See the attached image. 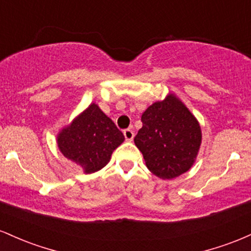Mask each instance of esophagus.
<instances>
[{
    "label": "esophagus",
    "mask_w": 251,
    "mask_h": 251,
    "mask_svg": "<svg viewBox=\"0 0 251 251\" xmlns=\"http://www.w3.org/2000/svg\"><path fill=\"white\" fill-rule=\"evenodd\" d=\"M124 137H125V139L127 140V142H132V140H133V138H134L133 131H132V129H129V128L125 129V131H124Z\"/></svg>",
    "instance_id": "obj_1"
}]
</instances>
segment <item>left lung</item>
<instances>
[{"mask_svg":"<svg viewBox=\"0 0 251 251\" xmlns=\"http://www.w3.org/2000/svg\"><path fill=\"white\" fill-rule=\"evenodd\" d=\"M142 122L134 144L152 174L172 179L192 168L201 149V129L179 98L170 92L146 108Z\"/></svg>","mask_w":251,"mask_h":251,"instance_id":"obj_1","label":"left lung"}]
</instances>
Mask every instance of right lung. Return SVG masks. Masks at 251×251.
<instances>
[{
	"label": "right lung",
	"mask_w": 251,
	"mask_h": 251,
	"mask_svg": "<svg viewBox=\"0 0 251 251\" xmlns=\"http://www.w3.org/2000/svg\"><path fill=\"white\" fill-rule=\"evenodd\" d=\"M124 140L122 131L94 102L60 129L56 137L60 152L79 165L83 174L105 168Z\"/></svg>",
	"instance_id": "1"
}]
</instances>
